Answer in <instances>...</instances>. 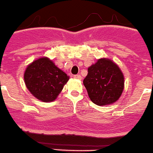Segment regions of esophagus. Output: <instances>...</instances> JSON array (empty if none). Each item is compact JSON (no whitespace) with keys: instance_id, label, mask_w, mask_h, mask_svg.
<instances>
[{"instance_id":"obj_1","label":"esophagus","mask_w":153,"mask_h":153,"mask_svg":"<svg viewBox=\"0 0 153 153\" xmlns=\"http://www.w3.org/2000/svg\"><path fill=\"white\" fill-rule=\"evenodd\" d=\"M74 77L76 78V79H81V76L79 75V74H77V75H74Z\"/></svg>"}]
</instances>
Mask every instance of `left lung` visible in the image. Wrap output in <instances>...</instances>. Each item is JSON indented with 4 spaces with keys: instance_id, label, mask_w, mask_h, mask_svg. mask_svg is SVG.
I'll use <instances>...</instances> for the list:
<instances>
[{
    "instance_id": "left-lung-1",
    "label": "left lung",
    "mask_w": 153,
    "mask_h": 153,
    "mask_svg": "<svg viewBox=\"0 0 153 153\" xmlns=\"http://www.w3.org/2000/svg\"><path fill=\"white\" fill-rule=\"evenodd\" d=\"M124 76L119 67L108 59H100L88 68L83 79L89 97L99 106L114 103L124 89Z\"/></svg>"
}]
</instances>
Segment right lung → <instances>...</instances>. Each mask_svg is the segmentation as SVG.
I'll return each instance as SVG.
<instances>
[{
    "mask_svg": "<svg viewBox=\"0 0 153 153\" xmlns=\"http://www.w3.org/2000/svg\"><path fill=\"white\" fill-rule=\"evenodd\" d=\"M24 79L34 97L43 102H51L60 94L69 76L49 59L43 57L26 68Z\"/></svg>",
    "mask_w": 153,
    "mask_h": 153,
    "instance_id": "1",
    "label": "right lung"
}]
</instances>
